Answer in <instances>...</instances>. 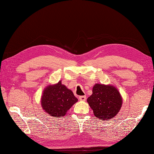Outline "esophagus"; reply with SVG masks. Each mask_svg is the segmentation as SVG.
<instances>
[{"instance_id": "esophagus-1", "label": "esophagus", "mask_w": 154, "mask_h": 154, "mask_svg": "<svg viewBox=\"0 0 154 154\" xmlns=\"http://www.w3.org/2000/svg\"><path fill=\"white\" fill-rule=\"evenodd\" d=\"M80 101H85L86 100V96H81L79 97Z\"/></svg>"}]
</instances>
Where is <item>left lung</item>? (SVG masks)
<instances>
[{
  "label": "left lung",
  "instance_id": "obj_1",
  "mask_svg": "<svg viewBox=\"0 0 154 154\" xmlns=\"http://www.w3.org/2000/svg\"><path fill=\"white\" fill-rule=\"evenodd\" d=\"M87 102L95 117L109 120L115 117L121 109L122 98L114 85L96 84L93 87V94Z\"/></svg>",
  "mask_w": 154,
  "mask_h": 154
}]
</instances>
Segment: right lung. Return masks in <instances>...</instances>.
Masks as SVG:
<instances>
[{
	"instance_id": "obj_1",
	"label": "right lung",
	"mask_w": 154,
	"mask_h": 154,
	"mask_svg": "<svg viewBox=\"0 0 154 154\" xmlns=\"http://www.w3.org/2000/svg\"><path fill=\"white\" fill-rule=\"evenodd\" d=\"M72 91L61 84L48 85L44 89L41 104L45 112L51 117H64L74 103L78 102Z\"/></svg>"
}]
</instances>
